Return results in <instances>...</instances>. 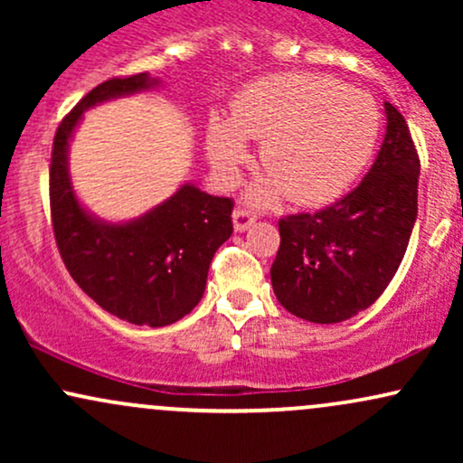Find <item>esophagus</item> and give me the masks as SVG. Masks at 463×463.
I'll return each instance as SVG.
<instances>
[{"label": "esophagus", "instance_id": "obj_1", "mask_svg": "<svg viewBox=\"0 0 463 463\" xmlns=\"http://www.w3.org/2000/svg\"><path fill=\"white\" fill-rule=\"evenodd\" d=\"M254 220H257V215H254V211L246 209V206H237L235 213H232V222H235V231H239V232L248 231V228L254 224Z\"/></svg>", "mask_w": 463, "mask_h": 463}]
</instances>
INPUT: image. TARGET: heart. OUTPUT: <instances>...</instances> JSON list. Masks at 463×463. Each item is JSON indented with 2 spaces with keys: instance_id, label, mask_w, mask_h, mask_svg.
Here are the masks:
<instances>
[{
  "instance_id": "heart-1",
  "label": "heart",
  "mask_w": 463,
  "mask_h": 463,
  "mask_svg": "<svg viewBox=\"0 0 463 463\" xmlns=\"http://www.w3.org/2000/svg\"><path fill=\"white\" fill-rule=\"evenodd\" d=\"M379 109L368 93L316 73H276L248 84L232 99L231 117L211 119L206 154L224 183H235L248 161L243 139L261 141L269 174L254 195L287 194L302 206L337 200L368 165L379 139Z\"/></svg>"
}]
</instances>
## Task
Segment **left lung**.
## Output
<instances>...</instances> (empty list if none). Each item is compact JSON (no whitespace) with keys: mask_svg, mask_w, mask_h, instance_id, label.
Instances as JSON below:
<instances>
[{"mask_svg":"<svg viewBox=\"0 0 463 463\" xmlns=\"http://www.w3.org/2000/svg\"><path fill=\"white\" fill-rule=\"evenodd\" d=\"M387 132L359 187L317 213L279 220L272 287L302 320L344 322L379 298L405 257L418 215L420 158L411 132L385 104Z\"/></svg>","mask_w":463,"mask_h":463,"instance_id":"1","label":"left lung"}]
</instances>
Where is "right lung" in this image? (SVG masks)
<instances>
[{
    "label": "right lung",
    "instance_id": "obj_1",
    "mask_svg": "<svg viewBox=\"0 0 463 463\" xmlns=\"http://www.w3.org/2000/svg\"><path fill=\"white\" fill-rule=\"evenodd\" d=\"M147 73L110 78L62 117L50 163V209L67 272L110 316L167 326L198 305L217 248L232 235L231 198L184 184L128 224H104L78 204L67 174V143L89 106L152 87Z\"/></svg>",
    "mask_w": 463,
    "mask_h": 463
}]
</instances>
